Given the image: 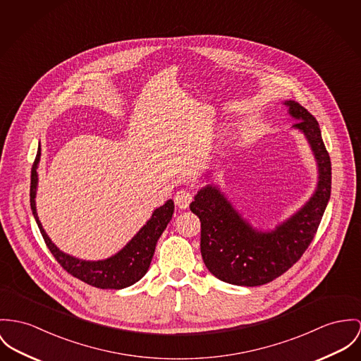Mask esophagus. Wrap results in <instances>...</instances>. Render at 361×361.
I'll return each mask as SVG.
<instances>
[{
    "mask_svg": "<svg viewBox=\"0 0 361 361\" xmlns=\"http://www.w3.org/2000/svg\"><path fill=\"white\" fill-rule=\"evenodd\" d=\"M192 202V194L190 191L181 190L174 195V203L180 207V209H187L190 206V203Z\"/></svg>",
    "mask_w": 361,
    "mask_h": 361,
    "instance_id": "obj_1",
    "label": "esophagus"
}]
</instances>
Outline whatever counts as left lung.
I'll use <instances>...</instances> for the list:
<instances>
[{
  "label": "left lung",
  "instance_id": "left-lung-1",
  "mask_svg": "<svg viewBox=\"0 0 361 361\" xmlns=\"http://www.w3.org/2000/svg\"><path fill=\"white\" fill-rule=\"evenodd\" d=\"M305 136L317 164V185L305 204L275 229H257L214 184L195 195L191 212L200 220V252L206 268L225 283L255 287L288 271L314 238L331 195V161L316 118L294 100L283 103Z\"/></svg>",
  "mask_w": 361,
  "mask_h": 361
}]
</instances>
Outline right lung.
<instances>
[{
    "label": "right lung",
    "mask_w": 361,
    "mask_h": 361,
    "mask_svg": "<svg viewBox=\"0 0 361 361\" xmlns=\"http://www.w3.org/2000/svg\"><path fill=\"white\" fill-rule=\"evenodd\" d=\"M41 159V148H38L34 165L31 167V185H30V206L32 216L38 224L41 235L54 254L56 261L74 278L80 279L85 283L97 287V288H111L121 290L129 287L142 278L151 264L154 257V251L158 239L165 231L167 224L171 220L174 213V203L171 199L166 200L165 204L155 209L151 219L145 222V225L139 232L126 243V246L119 250L116 254L106 259L99 261H85L75 258L70 254L63 252L49 239L42 224L38 219L37 207H35V196L38 185V164Z\"/></svg>",
    "instance_id": "obj_1"
}]
</instances>
